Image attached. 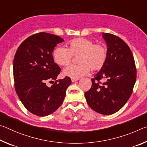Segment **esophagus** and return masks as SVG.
I'll return each instance as SVG.
<instances>
[{"mask_svg": "<svg viewBox=\"0 0 147 147\" xmlns=\"http://www.w3.org/2000/svg\"><path fill=\"white\" fill-rule=\"evenodd\" d=\"M77 80H78V79H76V78H71V81L74 82H76Z\"/></svg>", "mask_w": 147, "mask_h": 147, "instance_id": "34e87169", "label": "esophagus"}]
</instances>
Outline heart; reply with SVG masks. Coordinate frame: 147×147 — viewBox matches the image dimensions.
Listing matches in <instances>:
<instances>
[{"instance_id":"1","label":"heart","mask_w":147,"mask_h":147,"mask_svg":"<svg viewBox=\"0 0 147 147\" xmlns=\"http://www.w3.org/2000/svg\"><path fill=\"white\" fill-rule=\"evenodd\" d=\"M73 56H78V65H70L65 68V76L78 79L92 71H99L104 67L108 58V49L103 43H95L92 39L78 38L69 41L67 48L57 47L53 56L54 61L61 66L67 65Z\"/></svg>"}]
</instances>
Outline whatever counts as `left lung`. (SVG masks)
<instances>
[{"label":"left lung","mask_w":147,"mask_h":147,"mask_svg":"<svg viewBox=\"0 0 147 147\" xmlns=\"http://www.w3.org/2000/svg\"><path fill=\"white\" fill-rule=\"evenodd\" d=\"M102 36L108 45V60L91 78V88L86 92L85 96L88 105L96 112L111 115L123 108L130 98L137 71L128 45L115 35L106 33Z\"/></svg>","instance_id":"left-lung-1"}]
</instances>
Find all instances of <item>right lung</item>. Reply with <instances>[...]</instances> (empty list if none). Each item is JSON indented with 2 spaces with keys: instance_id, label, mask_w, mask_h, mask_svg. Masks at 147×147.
<instances>
[{
  "instance_id": "right-lung-1",
  "label": "right lung",
  "mask_w": 147,
  "mask_h": 147,
  "mask_svg": "<svg viewBox=\"0 0 147 147\" xmlns=\"http://www.w3.org/2000/svg\"><path fill=\"white\" fill-rule=\"evenodd\" d=\"M63 41L56 35L39 32L26 39L15 54V89L27 110L36 115L54 113L63 103L71 84L69 76L56 80L61 69L54 62L52 53L57 44ZM48 81L53 82L51 87L47 86Z\"/></svg>"
}]
</instances>
